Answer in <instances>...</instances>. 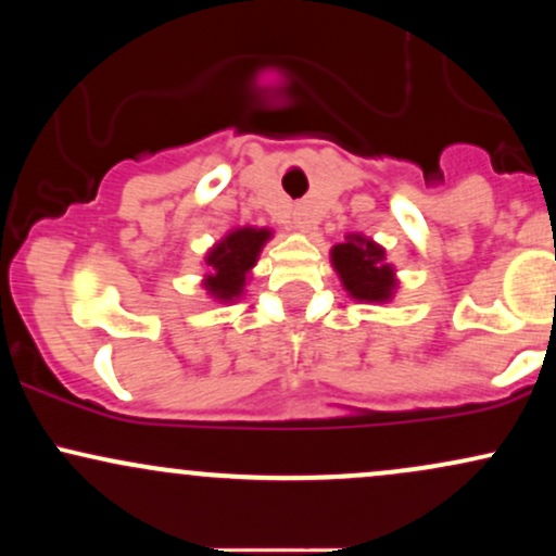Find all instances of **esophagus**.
<instances>
[{"label": "esophagus", "mask_w": 556, "mask_h": 556, "mask_svg": "<svg viewBox=\"0 0 556 556\" xmlns=\"http://www.w3.org/2000/svg\"><path fill=\"white\" fill-rule=\"evenodd\" d=\"M298 227H305V222H298Z\"/></svg>", "instance_id": "1"}]
</instances>
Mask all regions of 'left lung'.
Instances as JSON below:
<instances>
[{
	"mask_svg": "<svg viewBox=\"0 0 556 556\" xmlns=\"http://www.w3.org/2000/svg\"><path fill=\"white\" fill-rule=\"evenodd\" d=\"M334 269L340 271L350 295L368 303H381L392 295L394 277L392 266L384 264V251L371 240L350 238L331 251Z\"/></svg>",
	"mask_w": 556,
	"mask_h": 556,
	"instance_id": "left-lung-1",
	"label": "left lung"
}]
</instances>
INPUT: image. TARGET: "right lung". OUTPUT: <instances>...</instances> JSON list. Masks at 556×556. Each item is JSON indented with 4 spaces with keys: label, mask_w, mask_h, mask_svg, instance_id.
<instances>
[{
    "label": "right lung",
    "mask_w": 556,
    "mask_h": 556,
    "mask_svg": "<svg viewBox=\"0 0 556 556\" xmlns=\"http://www.w3.org/2000/svg\"><path fill=\"white\" fill-rule=\"evenodd\" d=\"M266 238H269L266 229H235L208 253V266H212L214 274L206 279V287L216 298L232 300L235 295H240L242 285H245V274L256 264V256Z\"/></svg>",
    "instance_id": "1"
}]
</instances>
